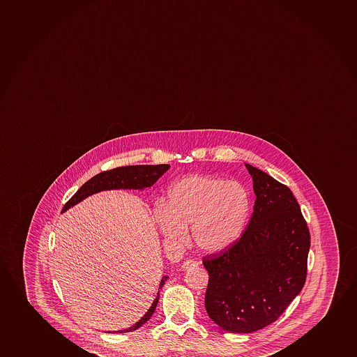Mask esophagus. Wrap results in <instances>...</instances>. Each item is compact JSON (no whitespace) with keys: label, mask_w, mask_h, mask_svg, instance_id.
<instances>
[{"label":"esophagus","mask_w":357,"mask_h":357,"mask_svg":"<svg viewBox=\"0 0 357 357\" xmlns=\"http://www.w3.org/2000/svg\"><path fill=\"white\" fill-rule=\"evenodd\" d=\"M199 266V262L193 261V259H188V261H185V262H183V264H182V269L187 271V269H190V268H194V266Z\"/></svg>","instance_id":"34e87169"}]
</instances>
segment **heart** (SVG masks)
<instances>
[{"instance_id":"1","label":"heart","mask_w":357,"mask_h":357,"mask_svg":"<svg viewBox=\"0 0 357 357\" xmlns=\"http://www.w3.org/2000/svg\"><path fill=\"white\" fill-rule=\"evenodd\" d=\"M250 208V194L239 182L190 175L170 187L168 202L157 205L155 219L169 243L183 244L190 226L197 249L218 254L241 238Z\"/></svg>"}]
</instances>
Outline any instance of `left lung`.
Instances as JSON below:
<instances>
[{"label":"left lung","mask_w":357,"mask_h":357,"mask_svg":"<svg viewBox=\"0 0 357 357\" xmlns=\"http://www.w3.org/2000/svg\"><path fill=\"white\" fill-rule=\"evenodd\" d=\"M254 213L229 250L204 257L209 318L225 331L251 333L274 323L306 281L310 231L287 185L245 163Z\"/></svg>","instance_id":"1"}]
</instances>
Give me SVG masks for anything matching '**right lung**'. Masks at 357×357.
Wrapping results in <instances>:
<instances>
[{"label":"right lung","instance_id":"add662e5","mask_svg":"<svg viewBox=\"0 0 357 357\" xmlns=\"http://www.w3.org/2000/svg\"><path fill=\"white\" fill-rule=\"evenodd\" d=\"M169 168H170L169 164H157V165L146 164V165L120 167V168H115L113 170H108V172H100L94 177H91V180L86 181V183L78 189L74 197H71L63 207L62 213L66 212L71 207H74L75 205H77L86 197L103 192V190H114V189L144 190V189L153 185V183H156L157 180L163 175L164 172H168ZM168 279L169 276L162 278L160 287H158V293L152 303L151 307L149 308L148 312L135 325H132L131 328H126V330L108 331V333H111V332L113 333L132 332L145 324L156 310L157 303L160 299V289H162L164 283Z\"/></svg>","mask_w":357,"mask_h":357}]
</instances>
